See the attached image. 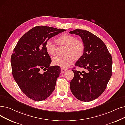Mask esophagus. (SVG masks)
I'll return each instance as SVG.
<instances>
[{
	"label": "esophagus",
	"mask_w": 125,
	"mask_h": 125,
	"mask_svg": "<svg viewBox=\"0 0 125 125\" xmlns=\"http://www.w3.org/2000/svg\"><path fill=\"white\" fill-rule=\"evenodd\" d=\"M67 70V69H66V68H61V72L62 73H65V72Z\"/></svg>",
	"instance_id": "1"
}]
</instances>
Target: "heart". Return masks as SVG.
Here are the masks:
<instances>
[{"mask_svg":"<svg viewBox=\"0 0 125 125\" xmlns=\"http://www.w3.org/2000/svg\"><path fill=\"white\" fill-rule=\"evenodd\" d=\"M56 42L58 45H65L64 51L65 55L57 56L52 59L54 65L62 67H66L71 65L74 59L77 60L83 55L85 51L84 42L77 39L75 36L68 34H64L56 39ZM45 49L50 55H55L56 46L52 40H47L45 43Z\"/></svg>","mask_w":125,"mask_h":125,"instance_id":"b5f03b06","label":"heart"}]
</instances>
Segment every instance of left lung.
<instances>
[{
    "mask_svg": "<svg viewBox=\"0 0 125 125\" xmlns=\"http://www.w3.org/2000/svg\"><path fill=\"white\" fill-rule=\"evenodd\" d=\"M69 33L81 37L85 47L75 65L87 70V73L72 70L74 77L70 83V90L80 101H93L103 94L111 78L112 57L105 43L91 32L77 29Z\"/></svg>",
    "mask_w": 125,
    "mask_h": 125,
    "instance_id": "8db88e82",
    "label": "left lung"
}]
</instances>
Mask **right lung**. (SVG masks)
Wrapping results in <instances>:
<instances>
[{
	"label": "right lung",
	"instance_id": "obj_1",
	"mask_svg": "<svg viewBox=\"0 0 125 125\" xmlns=\"http://www.w3.org/2000/svg\"><path fill=\"white\" fill-rule=\"evenodd\" d=\"M65 31L50 26L34 27L21 37L14 49L10 58L14 79L23 93L32 100H45L55 88L61 68L50 66L52 60L45 43ZM41 69L45 71L42 74Z\"/></svg>",
	"mask_w": 125,
	"mask_h": 125
}]
</instances>
